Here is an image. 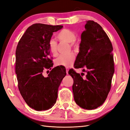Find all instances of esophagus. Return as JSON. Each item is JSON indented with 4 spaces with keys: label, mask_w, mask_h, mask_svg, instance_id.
Returning <instances> with one entry per match:
<instances>
[{
    "label": "esophagus",
    "mask_w": 130,
    "mask_h": 130,
    "mask_svg": "<svg viewBox=\"0 0 130 130\" xmlns=\"http://www.w3.org/2000/svg\"><path fill=\"white\" fill-rule=\"evenodd\" d=\"M66 73H67V74L68 75V71H69V69L68 68H66Z\"/></svg>",
    "instance_id": "esophagus-1"
}]
</instances>
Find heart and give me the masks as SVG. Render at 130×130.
Wrapping results in <instances>:
<instances>
[{
    "label": "heart",
    "instance_id": "1",
    "mask_svg": "<svg viewBox=\"0 0 130 130\" xmlns=\"http://www.w3.org/2000/svg\"><path fill=\"white\" fill-rule=\"evenodd\" d=\"M59 40L70 44L73 48H76L78 43L75 40L76 36L74 31L68 29L61 30L57 35ZM49 47L50 53L53 55H56L57 54V43L54 40H51L49 43ZM75 60V56L73 54L68 55H61L56 60V64L58 66H64L65 67H69L72 66Z\"/></svg>",
    "mask_w": 130,
    "mask_h": 130
}]
</instances>
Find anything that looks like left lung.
<instances>
[{
    "label": "left lung",
    "mask_w": 130,
    "mask_h": 130,
    "mask_svg": "<svg viewBox=\"0 0 130 130\" xmlns=\"http://www.w3.org/2000/svg\"><path fill=\"white\" fill-rule=\"evenodd\" d=\"M81 36L79 53L74 63L75 68H85L86 77L73 69L68 72L73 77V93L77 105L86 109L99 107L106 100L111 87L115 73L113 47L102 27L87 21Z\"/></svg>",
    "instance_id": "1"
}]
</instances>
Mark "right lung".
<instances>
[{
  "label": "right lung",
  "instance_id": "add662e5",
  "mask_svg": "<svg viewBox=\"0 0 130 130\" xmlns=\"http://www.w3.org/2000/svg\"><path fill=\"white\" fill-rule=\"evenodd\" d=\"M62 25L36 23L27 28L19 40L15 51V74L21 95L29 107L45 111L56 103L59 86L66 75L63 67L53 68L48 77L45 69L53 67L49 57V43L54 32Z\"/></svg>",
  "mask_w": 130,
  "mask_h": 130
}]
</instances>
